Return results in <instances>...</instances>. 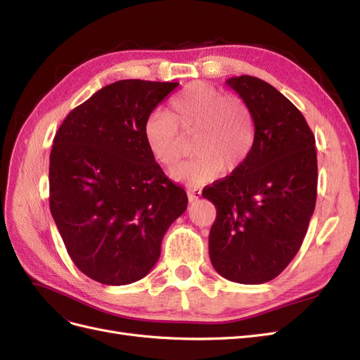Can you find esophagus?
<instances>
[{
	"label": "esophagus",
	"mask_w": 360,
	"mask_h": 360,
	"mask_svg": "<svg viewBox=\"0 0 360 360\" xmlns=\"http://www.w3.org/2000/svg\"><path fill=\"white\" fill-rule=\"evenodd\" d=\"M188 197L189 201H197L201 197V191L198 188H193V186H188Z\"/></svg>",
	"instance_id": "obj_1"
}]
</instances>
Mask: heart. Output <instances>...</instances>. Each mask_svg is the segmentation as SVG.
I'll return each instance as SVG.
<instances>
[{"mask_svg":"<svg viewBox=\"0 0 360 360\" xmlns=\"http://www.w3.org/2000/svg\"><path fill=\"white\" fill-rule=\"evenodd\" d=\"M181 134H192L193 159L180 163L172 177L202 184L222 172H234L254 147L255 126L248 105L202 81L188 84L172 96L167 111L151 112L143 126L150 156L171 168L181 156Z\"/></svg>","mask_w":360,"mask_h":360,"instance_id":"obj_1","label":"heart"}]
</instances>
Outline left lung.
<instances>
[{"instance_id": "1", "label": "left lung", "mask_w": 360, "mask_h": 360, "mask_svg": "<svg viewBox=\"0 0 360 360\" xmlns=\"http://www.w3.org/2000/svg\"><path fill=\"white\" fill-rule=\"evenodd\" d=\"M226 84L252 114L255 139L240 168L202 191L216 207L209 254L221 276L255 285L299 252L317 200V151L307 120L275 86L249 75Z\"/></svg>"}]
</instances>
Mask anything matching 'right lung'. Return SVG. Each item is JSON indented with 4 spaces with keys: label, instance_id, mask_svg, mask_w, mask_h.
<instances>
[{
    "label": "right lung",
    "instance_id": "add662e5",
    "mask_svg": "<svg viewBox=\"0 0 360 360\" xmlns=\"http://www.w3.org/2000/svg\"><path fill=\"white\" fill-rule=\"evenodd\" d=\"M177 82L123 79L69 112L49 158V207L84 275L105 285L143 279L188 195L150 156L143 126Z\"/></svg>",
    "mask_w": 360,
    "mask_h": 360
}]
</instances>
